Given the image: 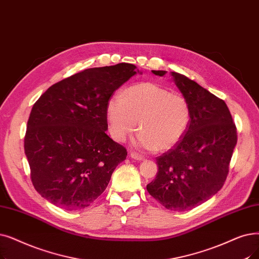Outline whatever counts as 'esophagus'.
<instances>
[{
  "label": "esophagus",
  "instance_id": "esophagus-1",
  "mask_svg": "<svg viewBox=\"0 0 259 259\" xmlns=\"http://www.w3.org/2000/svg\"><path fill=\"white\" fill-rule=\"evenodd\" d=\"M130 156L132 157V159H136L138 161H142L144 159V155H142L140 153H137V152H134V151L130 152Z\"/></svg>",
  "mask_w": 259,
  "mask_h": 259
}]
</instances>
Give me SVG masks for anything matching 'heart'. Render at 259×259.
<instances>
[{
	"mask_svg": "<svg viewBox=\"0 0 259 259\" xmlns=\"http://www.w3.org/2000/svg\"><path fill=\"white\" fill-rule=\"evenodd\" d=\"M109 130L117 142L137 129V144L145 149L164 151L178 144L192 118L187 99L152 82L128 88L121 96L110 99L107 107Z\"/></svg>",
	"mask_w": 259,
	"mask_h": 259,
	"instance_id": "obj_1",
	"label": "heart"
}]
</instances>
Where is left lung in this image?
Instances as JSON below:
<instances>
[{
    "label": "left lung",
    "mask_w": 259,
    "mask_h": 259,
    "mask_svg": "<svg viewBox=\"0 0 259 259\" xmlns=\"http://www.w3.org/2000/svg\"><path fill=\"white\" fill-rule=\"evenodd\" d=\"M163 76L165 71H152ZM192 118L184 137L156 157L159 169L148 193L167 209L188 210L217 194L226 182L237 129L224 100L183 74L171 72Z\"/></svg>",
    "instance_id": "1"
}]
</instances>
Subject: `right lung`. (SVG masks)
Returning <instances> with one entry per match:
<instances>
[{
	"mask_svg": "<svg viewBox=\"0 0 259 259\" xmlns=\"http://www.w3.org/2000/svg\"><path fill=\"white\" fill-rule=\"evenodd\" d=\"M136 69H88L50 87L32 106L24 151L33 187L51 203L66 210L91 205L126 160L127 149L106 133L107 107Z\"/></svg>",
	"mask_w": 259,
	"mask_h": 259,
	"instance_id": "right-lung-1",
	"label": "right lung"
}]
</instances>
